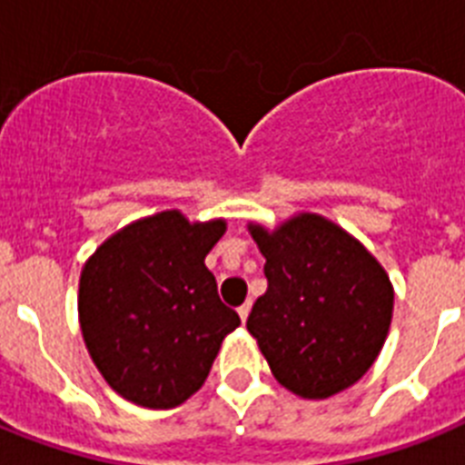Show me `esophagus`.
<instances>
[{"mask_svg": "<svg viewBox=\"0 0 465 465\" xmlns=\"http://www.w3.org/2000/svg\"><path fill=\"white\" fill-rule=\"evenodd\" d=\"M248 312H251V301H245L243 305H239V318H241V322H245V320H248Z\"/></svg>", "mask_w": 465, "mask_h": 465, "instance_id": "obj_1", "label": "esophagus"}]
</instances>
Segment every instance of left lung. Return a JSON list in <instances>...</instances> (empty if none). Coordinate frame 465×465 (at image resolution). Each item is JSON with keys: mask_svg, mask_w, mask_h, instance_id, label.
Wrapping results in <instances>:
<instances>
[{"mask_svg": "<svg viewBox=\"0 0 465 465\" xmlns=\"http://www.w3.org/2000/svg\"><path fill=\"white\" fill-rule=\"evenodd\" d=\"M248 232L265 258L267 292L245 327L274 380L312 401L353 387L390 334V274L322 214L296 213L274 229L248 222Z\"/></svg>", "mask_w": 465, "mask_h": 465, "instance_id": "8db88e82", "label": "left lung"}]
</instances>
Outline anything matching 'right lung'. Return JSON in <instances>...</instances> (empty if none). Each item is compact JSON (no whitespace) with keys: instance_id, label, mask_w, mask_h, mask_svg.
I'll return each instance as SVG.
<instances>
[{"instance_id":"right-lung-1","label":"right lung","mask_w":465,"mask_h":465,"mask_svg":"<svg viewBox=\"0 0 465 465\" xmlns=\"http://www.w3.org/2000/svg\"><path fill=\"white\" fill-rule=\"evenodd\" d=\"M226 220L164 210L97 245L78 282V322L104 382L126 401L173 409L205 384L222 341L241 324L217 296L207 252Z\"/></svg>"}]
</instances>
